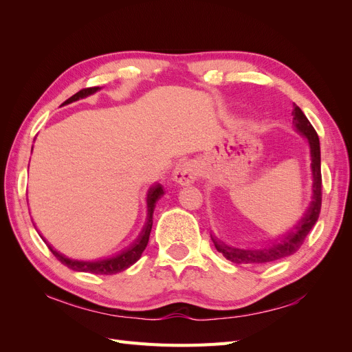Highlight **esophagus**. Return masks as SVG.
<instances>
[{
	"instance_id": "34e87169",
	"label": "esophagus",
	"mask_w": 352,
	"mask_h": 352,
	"mask_svg": "<svg viewBox=\"0 0 352 352\" xmlns=\"http://www.w3.org/2000/svg\"><path fill=\"white\" fill-rule=\"evenodd\" d=\"M198 177V170H197V166L194 163L190 162H186V163H182L175 172V180L176 184L179 185H189V184H194L195 180Z\"/></svg>"
}]
</instances>
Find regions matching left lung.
Segmentation results:
<instances>
[{
    "label": "left lung",
    "mask_w": 352,
    "mask_h": 352,
    "mask_svg": "<svg viewBox=\"0 0 352 352\" xmlns=\"http://www.w3.org/2000/svg\"><path fill=\"white\" fill-rule=\"evenodd\" d=\"M294 124L298 131L307 136L308 142H310L311 150V170H313V201L310 207H308L305 216L302 220L298 223L292 232L280 241V243H276L270 248L263 250H239L229 247V245L223 243L214 238H211L214 242V247L219 252H221L225 257L235 263V264H269L273 261L282 260L285 257H289L294 252L301 248L305 238L316 221L318 220L322 208V168H320V141H318L317 132L313 124L308 122L302 110L294 104Z\"/></svg>",
    "instance_id": "left-lung-1"
}]
</instances>
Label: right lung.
<instances>
[{"label": "right lung", "mask_w": 352, "mask_h": 352, "mask_svg": "<svg viewBox=\"0 0 352 352\" xmlns=\"http://www.w3.org/2000/svg\"><path fill=\"white\" fill-rule=\"evenodd\" d=\"M100 89V87H92V88H83L79 92H76L70 97L69 100L65 101V104H70L73 101H78L79 98H85L88 95L97 92ZM163 195V188L157 185L154 188H151L148 190V198H146V204H148V219H146V225L142 230V233L138 238V241L132 245V247L123 251L122 254L116 255L113 258H107L102 261H78V260H70L65 255H61L60 252H57L56 250H52L51 245H48V248L51 250V252L54 254V257L61 263L67 265L69 269L74 270V272H85V273H94V274H116L119 272L126 270L127 267H131L133 263H136L140 260L141 254L144 252V250L146 248L148 245V239H150V233H151V228H153V212H154V207L157 199ZM45 242V239H44Z\"/></svg>", "instance_id": "add662e5"}]
</instances>
